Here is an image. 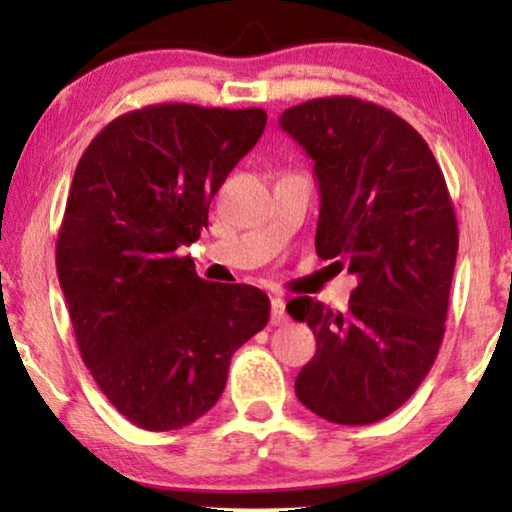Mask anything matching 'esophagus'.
I'll list each match as a JSON object with an SVG mask.
<instances>
[{
	"instance_id": "obj_1",
	"label": "esophagus",
	"mask_w": 512,
	"mask_h": 512,
	"mask_svg": "<svg viewBox=\"0 0 512 512\" xmlns=\"http://www.w3.org/2000/svg\"><path fill=\"white\" fill-rule=\"evenodd\" d=\"M270 307H272V310H270V324L272 326H282V324H286V321H289L284 298H272Z\"/></svg>"
}]
</instances>
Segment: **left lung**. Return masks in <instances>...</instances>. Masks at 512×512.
Segmentation results:
<instances>
[{
    "mask_svg": "<svg viewBox=\"0 0 512 512\" xmlns=\"http://www.w3.org/2000/svg\"><path fill=\"white\" fill-rule=\"evenodd\" d=\"M279 125L314 160L317 254L356 277L347 312L310 296L286 305L317 338L296 396L333 424L380 422L415 394L443 342L459 249L445 177L422 135L380 104L319 97Z\"/></svg>",
    "mask_w": 512,
    "mask_h": 512,
    "instance_id": "left-lung-1",
    "label": "left lung"
}]
</instances>
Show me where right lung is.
<instances>
[{"mask_svg": "<svg viewBox=\"0 0 512 512\" xmlns=\"http://www.w3.org/2000/svg\"><path fill=\"white\" fill-rule=\"evenodd\" d=\"M265 121L256 107L151 104L114 118L76 165L58 279L83 363L139 429L174 431L205 415L230 356L268 324L261 289L205 282L181 256Z\"/></svg>", "mask_w": 512, "mask_h": 512, "instance_id": "1", "label": "right lung"}]
</instances>
